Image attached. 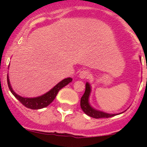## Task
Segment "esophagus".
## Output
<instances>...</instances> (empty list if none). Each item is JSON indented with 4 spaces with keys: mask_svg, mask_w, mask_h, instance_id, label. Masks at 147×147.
<instances>
[{
    "mask_svg": "<svg viewBox=\"0 0 147 147\" xmlns=\"http://www.w3.org/2000/svg\"><path fill=\"white\" fill-rule=\"evenodd\" d=\"M90 76V73L87 70H82L79 74V77L81 79H85V78H89Z\"/></svg>",
    "mask_w": 147,
    "mask_h": 147,
    "instance_id": "esophagus-1",
    "label": "esophagus"
}]
</instances>
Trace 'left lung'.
<instances>
[{
  "label": "left lung",
  "mask_w": 147,
  "mask_h": 147,
  "mask_svg": "<svg viewBox=\"0 0 147 147\" xmlns=\"http://www.w3.org/2000/svg\"><path fill=\"white\" fill-rule=\"evenodd\" d=\"M85 92L84 94L82 96L80 100V107L83 110V112L91 117L95 118V119H100V118H109L115 116L117 114H107L105 112H100V111L96 110L93 109L89 104V96H90L91 88L88 82L86 83Z\"/></svg>",
  "instance_id": "8db88e82"
}]
</instances>
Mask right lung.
<instances>
[{"label": "right lung", "instance_id": "obj_1", "mask_svg": "<svg viewBox=\"0 0 147 147\" xmlns=\"http://www.w3.org/2000/svg\"><path fill=\"white\" fill-rule=\"evenodd\" d=\"M72 78H66V79H64L63 80H62L61 82H59L57 84H56L51 90H50L48 92L45 93L43 95L40 96V97H35V98H26V97H20V95L17 94L14 91H13L11 86H10L9 78H8V76L7 75L8 85L12 94L15 96V97H16L18 100H19V102H20V103H22V105H23L25 107H26L27 108H29V109H39L48 106V105L55 100V98L56 95L57 94L58 92L60 91L63 87H64L65 86H66L67 84H68L69 82H72Z\"/></svg>", "mask_w": 147, "mask_h": 147}]
</instances>
